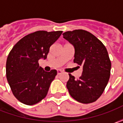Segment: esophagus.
Instances as JSON below:
<instances>
[{
  "label": "esophagus",
  "mask_w": 123,
  "mask_h": 123,
  "mask_svg": "<svg viewBox=\"0 0 123 123\" xmlns=\"http://www.w3.org/2000/svg\"><path fill=\"white\" fill-rule=\"evenodd\" d=\"M62 73V70H57V74H58V75L61 74Z\"/></svg>",
  "instance_id": "esophagus-1"
}]
</instances>
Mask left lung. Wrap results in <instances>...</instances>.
Returning a JSON list of instances; mask_svg holds the SVG:
<instances>
[{
	"label": "left lung",
	"mask_w": 123,
	"mask_h": 123,
	"mask_svg": "<svg viewBox=\"0 0 123 123\" xmlns=\"http://www.w3.org/2000/svg\"><path fill=\"white\" fill-rule=\"evenodd\" d=\"M63 36L74 48V62L83 67L79 79L69 74L66 87L70 94L82 103L96 101L110 77L111 62L106 48L97 37L85 30L66 31Z\"/></svg>",
	"instance_id": "8db88e82"
}]
</instances>
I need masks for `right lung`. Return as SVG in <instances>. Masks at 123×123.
Returning a JSON list of instances; mask_svg holds the SVG:
<instances>
[{"instance_id":"add662e5","label":"right lung","mask_w":123,"mask_h":123,"mask_svg":"<svg viewBox=\"0 0 123 123\" xmlns=\"http://www.w3.org/2000/svg\"><path fill=\"white\" fill-rule=\"evenodd\" d=\"M62 31H38L18 41L7 57L6 76L14 97L22 103L32 105L47 95L57 70L46 72L38 61L46 59L50 46Z\"/></svg>"}]
</instances>
